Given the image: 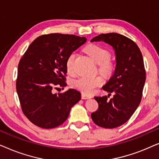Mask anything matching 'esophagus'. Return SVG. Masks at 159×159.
Returning <instances> with one entry per match:
<instances>
[{"label": "esophagus", "mask_w": 159, "mask_h": 159, "mask_svg": "<svg viewBox=\"0 0 159 159\" xmlns=\"http://www.w3.org/2000/svg\"><path fill=\"white\" fill-rule=\"evenodd\" d=\"M81 98L82 99H89L91 98L92 96L90 95H88V94H84V93H82L81 94Z\"/></svg>", "instance_id": "34e87169"}]
</instances>
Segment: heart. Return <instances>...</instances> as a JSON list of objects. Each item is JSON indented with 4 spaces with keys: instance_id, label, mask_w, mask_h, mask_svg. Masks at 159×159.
Returning <instances> with one entry per match:
<instances>
[{
    "instance_id": "obj_1",
    "label": "heart",
    "mask_w": 159,
    "mask_h": 159,
    "mask_svg": "<svg viewBox=\"0 0 159 159\" xmlns=\"http://www.w3.org/2000/svg\"><path fill=\"white\" fill-rule=\"evenodd\" d=\"M86 53L98 64V71L105 77H110L114 73L115 66L110 59L111 53L107 49L96 44L88 45L85 48ZM76 58V53L72 52L67 57L66 66L69 73L73 72L74 61ZM103 80L101 76L96 77H82L72 82V86L83 93H91L98 87L102 85Z\"/></svg>"
}]
</instances>
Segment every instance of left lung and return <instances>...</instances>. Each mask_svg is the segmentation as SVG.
Listing matches in <instances>:
<instances>
[{
  "mask_svg": "<svg viewBox=\"0 0 159 159\" xmlns=\"http://www.w3.org/2000/svg\"><path fill=\"white\" fill-rule=\"evenodd\" d=\"M90 41L111 45L116 62L114 75L103 87L106 92L114 93V97H95L98 109L91 118L99 127L116 128L127 122L140 103L146 75L143 55L134 41L118 33L101 34Z\"/></svg>",
  "mask_w": 159,
  "mask_h": 159,
  "instance_id": "left-lung-1",
  "label": "left lung"
}]
</instances>
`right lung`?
Wrapping results in <instances>:
<instances>
[{
  "instance_id": "add662e5",
  "label": "right lung",
  "mask_w": 159,
  "mask_h": 159,
  "mask_svg": "<svg viewBox=\"0 0 159 159\" xmlns=\"http://www.w3.org/2000/svg\"><path fill=\"white\" fill-rule=\"evenodd\" d=\"M86 41L84 37L73 34H43L30 44L19 61L16 92L24 114L32 124L43 129L62 125L81 99L75 89L58 94L53 90L66 85L67 57Z\"/></svg>"
}]
</instances>
